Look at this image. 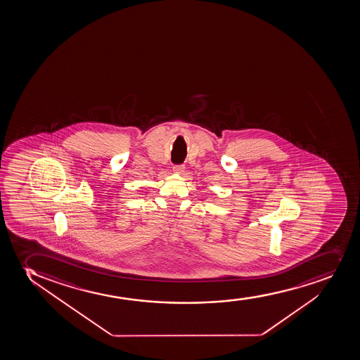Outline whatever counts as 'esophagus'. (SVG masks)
I'll list each match as a JSON object with an SVG mask.
<instances>
[{
	"instance_id": "esophagus-1",
	"label": "esophagus",
	"mask_w": 360,
	"mask_h": 360,
	"mask_svg": "<svg viewBox=\"0 0 360 360\" xmlns=\"http://www.w3.org/2000/svg\"><path fill=\"white\" fill-rule=\"evenodd\" d=\"M184 170H186V167H184V165H183V164H179V165H174V174H183V172H184Z\"/></svg>"
}]
</instances>
